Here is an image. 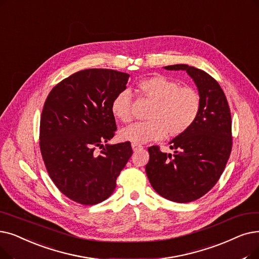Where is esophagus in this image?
<instances>
[{"instance_id": "1", "label": "esophagus", "mask_w": 259, "mask_h": 259, "mask_svg": "<svg viewBox=\"0 0 259 259\" xmlns=\"http://www.w3.org/2000/svg\"><path fill=\"white\" fill-rule=\"evenodd\" d=\"M131 146H132V149L136 151V150H139V149H142L143 148V146L142 145H140V144H137V143H132L131 144Z\"/></svg>"}]
</instances>
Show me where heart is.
Segmentation results:
<instances>
[{"label":"heart","mask_w":259,"mask_h":259,"mask_svg":"<svg viewBox=\"0 0 259 259\" xmlns=\"http://www.w3.org/2000/svg\"><path fill=\"white\" fill-rule=\"evenodd\" d=\"M140 93L152 102L149 120L136 122L120 131V139L132 143H147L165 138L179 137L187 132L197 121L202 100L195 89L181 87L178 81L163 75H154L138 82ZM131 93L118 92L111 103V113L122 122L132 119Z\"/></svg>","instance_id":"b5f03b06"}]
</instances>
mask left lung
<instances>
[{
    "instance_id": "obj_1",
    "label": "left lung",
    "mask_w": 259,
    "mask_h": 259,
    "mask_svg": "<svg viewBox=\"0 0 259 259\" xmlns=\"http://www.w3.org/2000/svg\"><path fill=\"white\" fill-rule=\"evenodd\" d=\"M186 71L197 84L202 105L197 121L182 136L174 139L164 153L159 146L148 148L146 174L155 192L178 203L195 201L215 186L232 151V117L226 95L206 72L187 64L165 66Z\"/></svg>"
}]
</instances>
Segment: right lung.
I'll list each match as a JSON object with an SVG mask.
<instances>
[{
	"instance_id": "obj_1",
	"label": "right lung",
	"mask_w": 259,
	"mask_h": 259,
	"mask_svg": "<svg viewBox=\"0 0 259 259\" xmlns=\"http://www.w3.org/2000/svg\"><path fill=\"white\" fill-rule=\"evenodd\" d=\"M128 78L108 69L79 71L56 84L44 103L42 159L54 184L76 203L94 205L109 198L132 155L130 142L107 144L116 130L111 103Z\"/></svg>"
}]
</instances>
